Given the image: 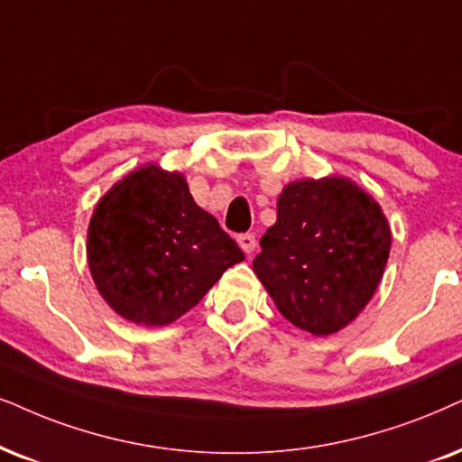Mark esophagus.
Here are the masks:
<instances>
[{"mask_svg":"<svg viewBox=\"0 0 462 462\" xmlns=\"http://www.w3.org/2000/svg\"><path fill=\"white\" fill-rule=\"evenodd\" d=\"M238 245H241V249L245 251V254L247 255H251L254 254V249H255V235H251V232H247V235H238Z\"/></svg>","mask_w":462,"mask_h":462,"instance_id":"1","label":"esophagus"}]
</instances>
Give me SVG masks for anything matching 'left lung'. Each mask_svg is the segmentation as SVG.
I'll return each instance as SVG.
<instances>
[{
  "label": "left lung",
  "mask_w": 462,
  "mask_h": 462,
  "mask_svg": "<svg viewBox=\"0 0 462 462\" xmlns=\"http://www.w3.org/2000/svg\"><path fill=\"white\" fill-rule=\"evenodd\" d=\"M390 243L386 215L365 189L343 177L302 179L279 196L254 273L288 322L328 337L375 294Z\"/></svg>",
  "instance_id": "8db88e82"
}]
</instances>
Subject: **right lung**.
Here are the masks:
<instances>
[{"label": "right lung", "mask_w": 462, "mask_h": 462, "mask_svg": "<svg viewBox=\"0 0 462 462\" xmlns=\"http://www.w3.org/2000/svg\"><path fill=\"white\" fill-rule=\"evenodd\" d=\"M243 260L235 238L194 202L183 174L155 163L115 183L93 208L87 230L97 291L138 326L172 324Z\"/></svg>", "instance_id": "1"}]
</instances>
